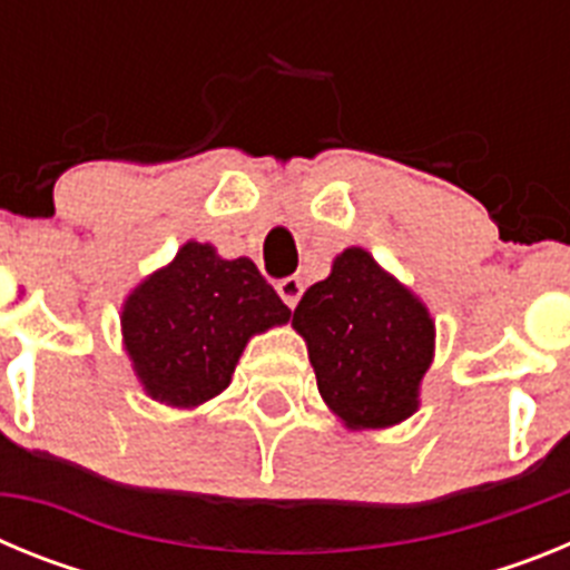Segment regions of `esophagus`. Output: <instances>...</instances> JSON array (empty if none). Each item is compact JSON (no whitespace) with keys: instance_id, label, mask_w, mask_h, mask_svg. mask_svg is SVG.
<instances>
[{"instance_id":"1","label":"esophagus","mask_w":570,"mask_h":570,"mask_svg":"<svg viewBox=\"0 0 570 570\" xmlns=\"http://www.w3.org/2000/svg\"><path fill=\"white\" fill-rule=\"evenodd\" d=\"M276 294L282 296V302H285L288 308H296V302H299L302 296L299 276H285V279L276 282Z\"/></svg>"}]
</instances>
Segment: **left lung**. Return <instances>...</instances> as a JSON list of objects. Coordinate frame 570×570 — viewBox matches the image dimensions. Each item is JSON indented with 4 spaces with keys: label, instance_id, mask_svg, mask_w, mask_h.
I'll use <instances>...</instances> for the list:
<instances>
[{
    "label": "left lung",
    "instance_id": "1",
    "mask_svg": "<svg viewBox=\"0 0 570 570\" xmlns=\"http://www.w3.org/2000/svg\"><path fill=\"white\" fill-rule=\"evenodd\" d=\"M291 325L308 345L320 396L347 431L416 414L436 325L425 302L365 248L334 256L328 279L302 294Z\"/></svg>",
    "mask_w": 570,
    "mask_h": 570
}]
</instances>
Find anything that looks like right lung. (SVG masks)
Wrapping results in <instances>:
<instances>
[{
    "label": "right lung",
    "instance_id": "1",
    "mask_svg": "<svg viewBox=\"0 0 570 570\" xmlns=\"http://www.w3.org/2000/svg\"><path fill=\"white\" fill-rule=\"evenodd\" d=\"M288 305L248 256L223 259L210 242H185L122 302V345L145 394L199 407L230 385L250 336L285 325Z\"/></svg>",
    "mask_w": 570,
    "mask_h": 570
}]
</instances>
